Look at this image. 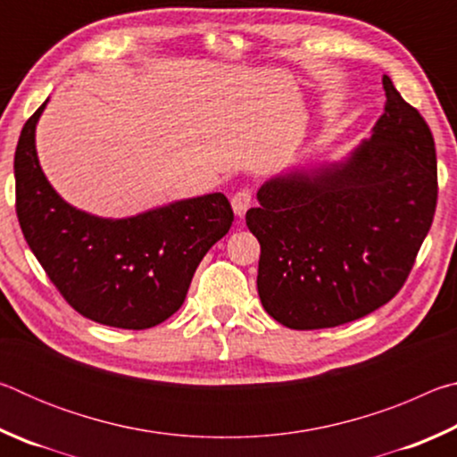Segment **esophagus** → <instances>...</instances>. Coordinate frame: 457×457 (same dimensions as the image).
<instances>
[{
    "mask_svg": "<svg viewBox=\"0 0 457 457\" xmlns=\"http://www.w3.org/2000/svg\"><path fill=\"white\" fill-rule=\"evenodd\" d=\"M252 205V191L250 189H242L234 193V197H231V207H234V213L237 218H244L245 212L250 210Z\"/></svg>",
    "mask_w": 457,
    "mask_h": 457,
    "instance_id": "esophagus-1",
    "label": "esophagus"
}]
</instances>
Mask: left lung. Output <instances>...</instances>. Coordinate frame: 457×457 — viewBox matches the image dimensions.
Listing matches in <instances>:
<instances>
[{
  "instance_id": "8db88e82",
  "label": "left lung",
  "mask_w": 457,
  "mask_h": 457,
  "mask_svg": "<svg viewBox=\"0 0 457 457\" xmlns=\"http://www.w3.org/2000/svg\"><path fill=\"white\" fill-rule=\"evenodd\" d=\"M385 111L343 161L292 167L258 189L245 223L260 242L264 311L294 330L330 328L389 303L431 228V130L383 76Z\"/></svg>"
}]
</instances>
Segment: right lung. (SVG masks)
Masks as SVG:
<instances>
[{"label":"right lung","mask_w":457,"mask_h":457,"mask_svg":"<svg viewBox=\"0 0 457 457\" xmlns=\"http://www.w3.org/2000/svg\"><path fill=\"white\" fill-rule=\"evenodd\" d=\"M46 104L21 129L13 159L15 212L29 250L76 312L114 328L157 327L179 311L199 262L229 231L228 197L207 193L122 220L76 210L37 161Z\"/></svg>","instance_id":"1"}]
</instances>
